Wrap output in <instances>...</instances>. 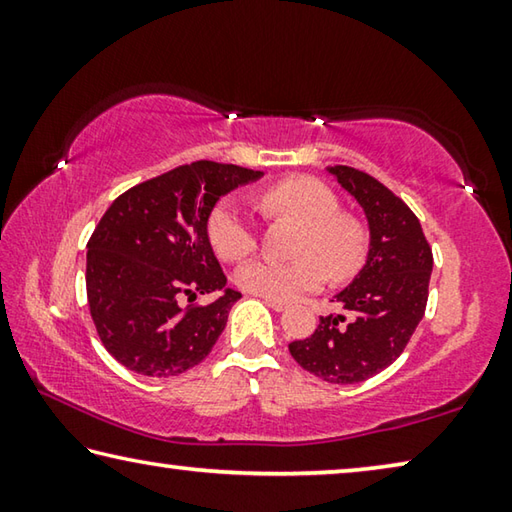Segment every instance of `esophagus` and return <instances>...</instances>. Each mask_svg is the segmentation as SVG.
I'll list each match as a JSON object with an SVG mask.
<instances>
[{
	"label": "esophagus",
	"mask_w": 512,
	"mask_h": 512,
	"mask_svg": "<svg viewBox=\"0 0 512 512\" xmlns=\"http://www.w3.org/2000/svg\"><path fill=\"white\" fill-rule=\"evenodd\" d=\"M262 300H264V305H268V307L275 309V311L287 309V302H284V300H275V298H262Z\"/></svg>",
	"instance_id": "34e87169"
}]
</instances>
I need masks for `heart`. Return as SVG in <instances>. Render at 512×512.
<instances>
[{"instance_id":"heart-1","label":"heart","mask_w":512,"mask_h":512,"mask_svg":"<svg viewBox=\"0 0 512 512\" xmlns=\"http://www.w3.org/2000/svg\"><path fill=\"white\" fill-rule=\"evenodd\" d=\"M262 210L302 225L293 262L253 259L237 271L239 289L253 296L289 300L298 293L316 291L325 282L348 280L366 262L368 235L352 214L339 212V198L323 180L291 176L268 187L259 196ZM207 241L223 262H239L257 246L250 221L235 201L223 198L207 216Z\"/></svg>"}]
</instances>
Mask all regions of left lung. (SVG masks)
<instances>
[{
    "label": "left lung",
    "instance_id": "1",
    "mask_svg": "<svg viewBox=\"0 0 512 512\" xmlns=\"http://www.w3.org/2000/svg\"><path fill=\"white\" fill-rule=\"evenodd\" d=\"M329 173L366 212L368 259L332 300L343 314L320 316L314 334L289 343V352L311 375L343 386L375 377L404 352L427 307L433 255L400 196L354 167L336 164Z\"/></svg>",
    "mask_w": 512,
    "mask_h": 512
}]
</instances>
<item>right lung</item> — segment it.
<instances>
[{"label":"right lung","instance_id":"obj_1","mask_svg":"<svg viewBox=\"0 0 512 512\" xmlns=\"http://www.w3.org/2000/svg\"><path fill=\"white\" fill-rule=\"evenodd\" d=\"M262 171L198 160L115 198L88 241L90 314L112 357L146 377H173L212 352L241 298L207 241V216L223 194ZM222 296L207 306L193 300Z\"/></svg>","mask_w":512,"mask_h":512}]
</instances>
